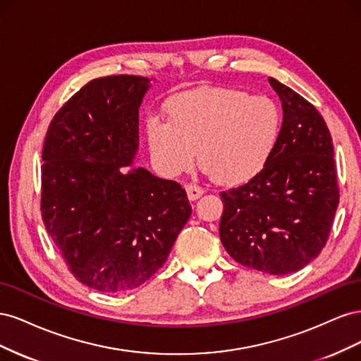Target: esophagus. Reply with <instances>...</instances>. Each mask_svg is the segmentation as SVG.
<instances>
[{
	"mask_svg": "<svg viewBox=\"0 0 361 361\" xmlns=\"http://www.w3.org/2000/svg\"><path fill=\"white\" fill-rule=\"evenodd\" d=\"M185 190H187V194H188V199L191 200V202H195L197 199H200L202 195H203V188H200V187H197V185H192V183H190V185H187V187H185Z\"/></svg>",
	"mask_w": 361,
	"mask_h": 361,
	"instance_id": "34e87169",
	"label": "esophagus"
}]
</instances>
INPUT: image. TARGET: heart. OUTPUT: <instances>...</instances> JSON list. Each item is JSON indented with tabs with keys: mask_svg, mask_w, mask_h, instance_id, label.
<instances>
[{
	"mask_svg": "<svg viewBox=\"0 0 361 361\" xmlns=\"http://www.w3.org/2000/svg\"><path fill=\"white\" fill-rule=\"evenodd\" d=\"M169 120L150 117L146 141L155 169L167 178L200 167L224 185L256 178L274 155L283 117L268 96L228 87H199L173 96Z\"/></svg>",
	"mask_w": 361,
	"mask_h": 361,
	"instance_id": "1",
	"label": "heart"
}]
</instances>
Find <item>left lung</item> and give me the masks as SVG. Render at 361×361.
I'll list each match as a JSON object with an SVG mask.
<instances>
[{
  "label": "left lung",
  "mask_w": 361,
  "mask_h": 361,
  "mask_svg": "<svg viewBox=\"0 0 361 361\" xmlns=\"http://www.w3.org/2000/svg\"><path fill=\"white\" fill-rule=\"evenodd\" d=\"M268 81L281 101V135L256 178L220 194V238L238 264L281 276L302 269L325 247L338 188L322 116L288 85Z\"/></svg>",
  "instance_id": "8db88e82"
}]
</instances>
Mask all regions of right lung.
<instances>
[{
	"instance_id": "1",
	"label": "right lung",
	"mask_w": 361,
	"mask_h": 361,
	"mask_svg": "<svg viewBox=\"0 0 361 361\" xmlns=\"http://www.w3.org/2000/svg\"><path fill=\"white\" fill-rule=\"evenodd\" d=\"M150 87L137 75L90 81L54 116L43 143V223L75 279L99 292L147 281L191 215L178 182L133 166Z\"/></svg>"
}]
</instances>
